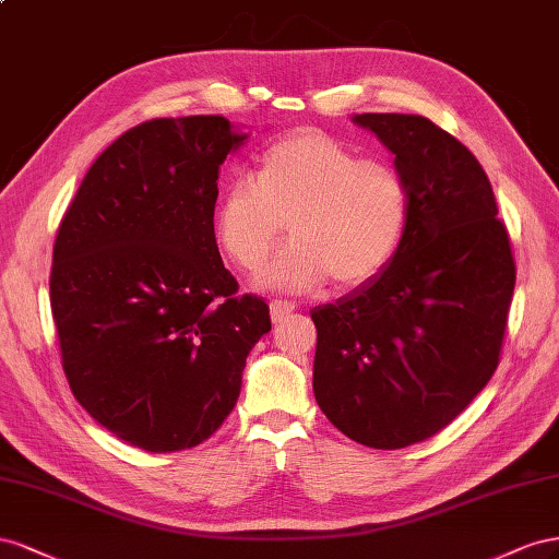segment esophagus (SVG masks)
<instances>
[{
    "instance_id": "obj_1",
    "label": "esophagus",
    "mask_w": 559,
    "mask_h": 559,
    "mask_svg": "<svg viewBox=\"0 0 559 559\" xmlns=\"http://www.w3.org/2000/svg\"><path fill=\"white\" fill-rule=\"evenodd\" d=\"M295 307H297L295 301H288V299H274V301H271V305H269V309H271V321H274V323H281L285 316L295 311Z\"/></svg>"
}]
</instances>
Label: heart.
<instances>
[{"label": "heart", "mask_w": 559, "mask_h": 559, "mask_svg": "<svg viewBox=\"0 0 559 559\" xmlns=\"http://www.w3.org/2000/svg\"><path fill=\"white\" fill-rule=\"evenodd\" d=\"M407 215V185L391 164L301 131L269 147L254 178L241 175L227 187L215 234L238 266L254 269L288 222L293 241L260 271V288L305 293L330 278L354 288L393 260Z\"/></svg>", "instance_id": "heart-1"}]
</instances>
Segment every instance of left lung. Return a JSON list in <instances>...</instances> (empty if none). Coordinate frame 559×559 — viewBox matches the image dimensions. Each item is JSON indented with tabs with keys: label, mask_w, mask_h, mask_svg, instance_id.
<instances>
[{
	"label": "left lung",
	"mask_w": 559,
	"mask_h": 559,
	"mask_svg": "<svg viewBox=\"0 0 559 559\" xmlns=\"http://www.w3.org/2000/svg\"><path fill=\"white\" fill-rule=\"evenodd\" d=\"M395 158L409 197L403 241L370 281L316 307L313 395L374 450L436 436L499 365L515 288L508 231L480 162L417 115H356Z\"/></svg>",
	"instance_id": "1"
}]
</instances>
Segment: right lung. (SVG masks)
I'll return each mask as SVG.
<instances>
[{
    "mask_svg": "<svg viewBox=\"0 0 559 559\" xmlns=\"http://www.w3.org/2000/svg\"><path fill=\"white\" fill-rule=\"evenodd\" d=\"M250 133L225 117L152 119L95 158L62 217L51 311L91 417L145 452L209 440L271 330L215 241L219 166Z\"/></svg>",
    "mask_w": 559,
    "mask_h": 559,
    "instance_id": "right-lung-1",
    "label": "right lung"
}]
</instances>
